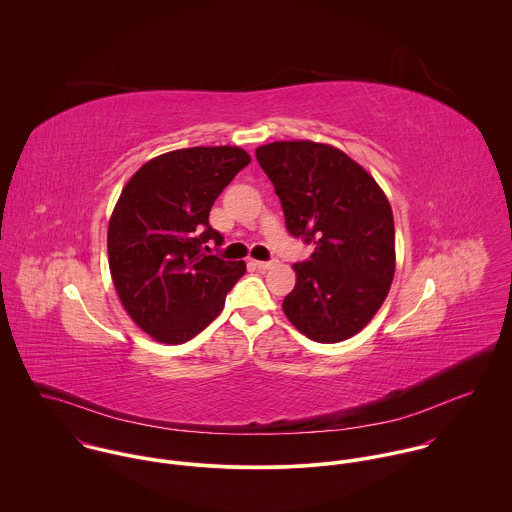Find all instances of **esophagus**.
Instances as JSON below:
<instances>
[{"label":"esophagus","mask_w":512,"mask_h":512,"mask_svg":"<svg viewBox=\"0 0 512 512\" xmlns=\"http://www.w3.org/2000/svg\"><path fill=\"white\" fill-rule=\"evenodd\" d=\"M250 264H252L254 268H258V270H268V268L276 266L278 262H276V260H268V262H264V260H252Z\"/></svg>","instance_id":"esophagus-1"}]
</instances>
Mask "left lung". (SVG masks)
<instances>
[{
	"label": "left lung",
	"mask_w": 512,
	"mask_h": 512,
	"mask_svg": "<svg viewBox=\"0 0 512 512\" xmlns=\"http://www.w3.org/2000/svg\"><path fill=\"white\" fill-rule=\"evenodd\" d=\"M282 202L286 228L314 244L296 262L284 314L310 340L338 343L363 330L395 274L393 212L373 176L340 149L280 141L256 149Z\"/></svg>",
	"instance_id": "8db88e82"
}]
</instances>
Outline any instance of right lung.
<instances>
[{
  "label": "right lung",
  "mask_w": 512,
  "mask_h": 512,
  "mask_svg": "<svg viewBox=\"0 0 512 512\" xmlns=\"http://www.w3.org/2000/svg\"><path fill=\"white\" fill-rule=\"evenodd\" d=\"M246 165L238 147L180 149L143 165L123 188L109 222V268L127 314L155 340L200 334L244 276L242 260L204 250L224 242L208 214Z\"/></svg>",
  "instance_id": "obj_1"
}]
</instances>
